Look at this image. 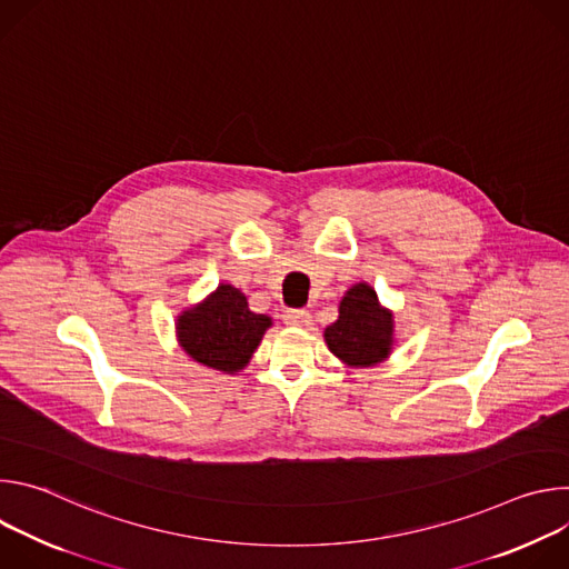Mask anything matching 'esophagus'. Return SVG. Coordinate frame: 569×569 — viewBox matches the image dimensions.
Returning a JSON list of instances; mask_svg holds the SVG:
<instances>
[{
  "instance_id": "1",
  "label": "esophagus",
  "mask_w": 569,
  "mask_h": 569,
  "mask_svg": "<svg viewBox=\"0 0 569 569\" xmlns=\"http://www.w3.org/2000/svg\"><path fill=\"white\" fill-rule=\"evenodd\" d=\"M283 319H286V323H290V327H299V329H308L312 323V315L308 310H301V308L286 310Z\"/></svg>"
}]
</instances>
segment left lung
Segmentation results:
<instances>
[{"instance_id":"8db88e82","label":"left lung","mask_w":569,"mask_h":569,"mask_svg":"<svg viewBox=\"0 0 569 569\" xmlns=\"http://www.w3.org/2000/svg\"><path fill=\"white\" fill-rule=\"evenodd\" d=\"M329 351L349 367H373L393 349V315L369 283H356L340 301V317L323 331Z\"/></svg>"}]
</instances>
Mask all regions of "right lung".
<instances>
[{
	"instance_id": "add662e5",
	"label": "right lung",
	"mask_w": 569,
	"mask_h": 569,
	"mask_svg": "<svg viewBox=\"0 0 569 569\" xmlns=\"http://www.w3.org/2000/svg\"><path fill=\"white\" fill-rule=\"evenodd\" d=\"M270 327L272 319L252 312L248 297L229 283H220L176 321L182 349L196 362L224 373L248 367Z\"/></svg>"
}]
</instances>
